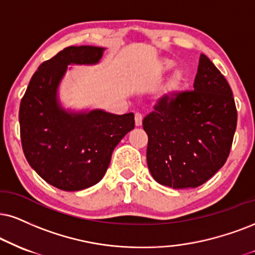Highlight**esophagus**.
Masks as SVG:
<instances>
[{"mask_svg":"<svg viewBox=\"0 0 255 255\" xmlns=\"http://www.w3.org/2000/svg\"><path fill=\"white\" fill-rule=\"evenodd\" d=\"M142 115H140V113H136V116H134V124H136V127H142Z\"/></svg>","mask_w":255,"mask_h":255,"instance_id":"obj_1","label":"esophagus"}]
</instances>
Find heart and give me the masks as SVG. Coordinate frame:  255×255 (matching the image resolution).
Wrapping results in <instances>:
<instances>
[{"label": "heart", "instance_id": "1", "mask_svg": "<svg viewBox=\"0 0 255 255\" xmlns=\"http://www.w3.org/2000/svg\"><path fill=\"white\" fill-rule=\"evenodd\" d=\"M175 66V61L171 60L169 58H162L158 61L157 65V72L156 77H162L165 73H168L169 71L172 70V67ZM188 81V73L184 68H177L172 72L170 77L168 78L166 83L163 86V89L159 93V99L164 100V102H169L180 91L183 89L184 85Z\"/></svg>", "mask_w": 255, "mask_h": 255}]
</instances>
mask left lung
Listing matches in <instances>:
<instances>
[{"mask_svg": "<svg viewBox=\"0 0 255 255\" xmlns=\"http://www.w3.org/2000/svg\"><path fill=\"white\" fill-rule=\"evenodd\" d=\"M143 121L146 163L156 182L174 189L196 188L222 168L231 151L238 113L233 92L204 54L191 92L159 99Z\"/></svg>", "mask_w": 255, "mask_h": 255, "instance_id": "obj_1", "label": "left lung"}]
</instances>
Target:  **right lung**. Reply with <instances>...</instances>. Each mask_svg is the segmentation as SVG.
<instances>
[{"instance_id": "add662e5", "label": "right lung", "mask_w": 255, "mask_h": 255, "mask_svg": "<svg viewBox=\"0 0 255 255\" xmlns=\"http://www.w3.org/2000/svg\"><path fill=\"white\" fill-rule=\"evenodd\" d=\"M106 48L71 46L33 74L20 104L21 142L31 168L65 191L92 187L108 170L115 147L134 128V115L65 108L60 85L68 66L99 64Z\"/></svg>"}]
</instances>
